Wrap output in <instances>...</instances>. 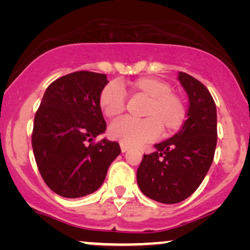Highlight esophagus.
Listing matches in <instances>:
<instances>
[{
	"instance_id": "1",
	"label": "esophagus",
	"mask_w": 250,
	"mask_h": 250,
	"mask_svg": "<svg viewBox=\"0 0 250 250\" xmlns=\"http://www.w3.org/2000/svg\"><path fill=\"white\" fill-rule=\"evenodd\" d=\"M128 149H129V146H127L126 145H123V143H121V150H122V152H126Z\"/></svg>"
}]
</instances>
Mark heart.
<instances>
[{
  "label": "heart",
  "instance_id": "1",
  "mask_svg": "<svg viewBox=\"0 0 250 250\" xmlns=\"http://www.w3.org/2000/svg\"><path fill=\"white\" fill-rule=\"evenodd\" d=\"M133 94L148 99L143 108L145 119L122 118L112 123L109 135L123 145L139 146L156 139L163 131L170 135L181 128L187 117V107L183 99L172 92L167 82L156 77H141L128 83ZM99 105L108 118H115L125 110V93L117 84L110 83L102 88L99 95Z\"/></svg>",
  "mask_w": 250,
  "mask_h": 250
}]
</instances>
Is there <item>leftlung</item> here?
Returning <instances> with one entry per match:
<instances>
[{"label":"left lung","mask_w":250,"mask_h":250,"mask_svg":"<svg viewBox=\"0 0 250 250\" xmlns=\"http://www.w3.org/2000/svg\"><path fill=\"white\" fill-rule=\"evenodd\" d=\"M177 80L189 98L187 121L172 138L143 155L136 172L142 193L162 204H177L190 197L213 163L217 143V114L207 87L186 73Z\"/></svg>","instance_id":"8db88e82"}]
</instances>
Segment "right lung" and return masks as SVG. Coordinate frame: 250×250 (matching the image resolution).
<instances>
[{"label":"right lung","instance_id":"1","mask_svg":"<svg viewBox=\"0 0 250 250\" xmlns=\"http://www.w3.org/2000/svg\"><path fill=\"white\" fill-rule=\"evenodd\" d=\"M107 75L76 71L54 81L43 95L34 119L33 151L44 182L64 198L93 193L102 186L119 145L105 138L99 95Z\"/></svg>","mask_w":250,"mask_h":250}]
</instances>
